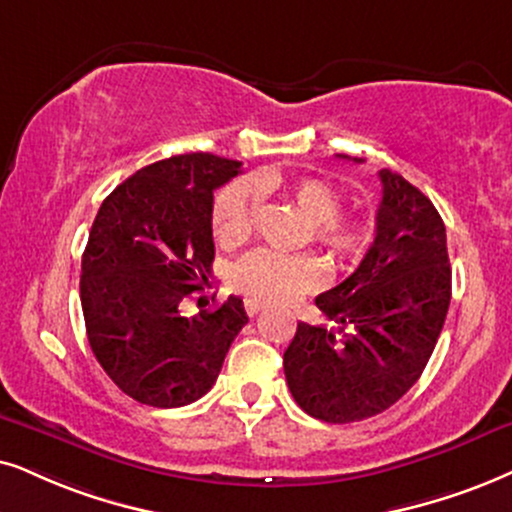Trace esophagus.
Here are the masks:
<instances>
[{"instance_id":"esophagus-1","label":"esophagus","mask_w":512,"mask_h":512,"mask_svg":"<svg viewBox=\"0 0 512 512\" xmlns=\"http://www.w3.org/2000/svg\"><path fill=\"white\" fill-rule=\"evenodd\" d=\"M260 309H262V304H257V302H245V312H248L250 316L260 314Z\"/></svg>"}]
</instances>
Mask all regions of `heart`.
Returning a JSON list of instances; mask_svg holds the SVG:
<instances>
[{
    "mask_svg": "<svg viewBox=\"0 0 512 512\" xmlns=\"http://www.w3.org/2000/svg\"><path fill=\"white\" fill-rule=\"evenodd\" d=\"M281 189L304 215L302 243L312 241L333 260H352L366 248L371 226L361 215L340 208V191L328 181L300 177L281 181L269 174L236 179L222 186L212 200V236L222 248H236L250 236L260 193ZM323 267L309 252L278 255L255 250L229 269V283L238 295L257 304H281L312 293L323 283Z\"/></svg>",
    "mask_w": 512,
    "mask_h": 512,
    "instance_id": "1",
    "label": "heart"
}]
</instances>
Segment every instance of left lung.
<instances>
[{
	"label": "left lung",
	"instance_id": "obj_1",
	"mask_svg": "<svg viewBox=\"0 0 512 512\" xmlns=\"http://www.w3.org/2000/svg\"><path fill=\"white\" fill-rule=\"evenodd\" d=\"M378 177L383 198L371 248L352 276L316 297L328 323H297L283 354L297 406L326 423L378 416L404 397L430 361L449 312L442 217L401 174L380 170Z\"/></svg>",
	"mask_w": 512,
	"mask_h": 512
}]
</instances>
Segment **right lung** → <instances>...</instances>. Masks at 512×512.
<instances>
[{"label":"right lung","instance_id":"right-lung-1","mask_svg":"<svg viewBox=\"0 0 512 512\" xmlns=\"http://www.w3.org/2000/svg\"><path fill=\"white\" fill-rule=\"evenodd\" d=\"M238 172V160L212 153L172 155L122 181L94 219L84 326L103 371L139 404L177 409L203 397L248 323L234 295L196 316L179 312L212 271V193Z\"/></svg>","mask_w":512,"mask_h":512}]
</instances>
